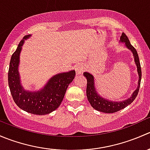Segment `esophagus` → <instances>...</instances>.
<instances>
[{
  "label": "esophagus",
  "mask_w": 150,
  "mask_h": 150,
  "mask_svg": "<svg viewBox=\"0 0 150 150\" xmlns=\"http://www.w3.org/2000/svg\"><path fill=\"white\" fill-rule=\"evenodd\" d=\"M75 71H76V75H81L85 71V67L83 65L79 64L75 67Z\"/></svg>",
  "instance_id": "obj_1"
}]
</instances>
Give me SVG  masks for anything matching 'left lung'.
I'll return each instance as SVG.
<instances>
[{
    "label": "left lung",
    "instance_id": "left-lung-1",
    "mask_svg": "<svg viewBox=\"0 0 150 150\" xmlns=\"http://www.w3.org/2000/svg\"><path fill=\"white\" fill-rule=\"evenodd\" d=\"M120 41L125 43V46L128 49L132 51L134 54V61H135L137 67V72L139 74V82L138 87L137 90L133 93V95L128 99L127 100L123 101V102H111V101L107 100V99H103L101 96L98 95L95 90L94 82H93V75H91L88 72H84L83 75L86 76L87 79V88H86V95H87L88 100L89 103L92 106L93 108L98 111L102 112L105 113H114L117 111H120L122 109L125 108L130 104L132 103L137 96L139 91L140 83H141V78H142V69H141V64L139 59V55L137 54V51L136 48H134L130 43L128 37L124 33H122V35L120 37Z\"/></svg>",
    "mask_w": 150,
    "mask_h": 150
}]
</instances>
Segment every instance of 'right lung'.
<instances>
[{
	"mask_svg": "<svg viewBox=\"0 0 150 150\" xmlns=\"http://www.w3.org/2000/svg\"><path fill=\"white\" fill-rule=\"evenodd\" d=\"M30 36L28 35L23 38L12 54L8 72V86L12 98L19 108L31 114L43 115L49 114L58 108L64 99L68 86L75 78V71L71 70L54 75L39 91L30 92L24 90L20 84L18 66L24 40Z\"/></svg>",
	"mask_w": 150,
	"mask_h": 150,
	"instance_id": "add662e5",
	"label": "right lung"
}]
</instances>
